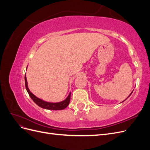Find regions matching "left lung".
Wrapping results in <instances>:
<instances>
[{
  "mask_svg": "<svg viewBox=\"0 0 150 150\" xmlns=\"http://www.w3.org/2000/svg\"><path fill=\"white\" fill-rule=\"evenodd\" d=\"M132 93H133V91H132V92H131V94H130V95H131V94H132ZM130 95H129V96H130ZM129 96H128V97H129Z\"/></svg>",
  "mask_w": 150,
  "mask_h": 150,
  "instance_id": "left-lung-1",
  "label": "left lung"
}]
</instances>
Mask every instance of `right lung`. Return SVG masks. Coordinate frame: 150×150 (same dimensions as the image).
<instances>
[{
  "label": "right lung",
  "mask_w": 150,
  "mask_h": 150,
  "mask_svg": "<svg viewBox=\"0 0 150 150\" xmlns=\"http://www.w3.org/2000/svg\"><path fill=\"white\" fill-rule=\"evenodd\" d=\"M25 88H26L27 91H28V93H29L31 99H33L34 102L36 104H38L39 106L41 107L44 109H47V110H64V109H65L68 105H69V102H70V99H71V93L65 100H64L62 102L49 103V102L42 101V99L37 98L30 91V90L29 89L28 86V81H27V79H26V75H25Z\"/></svg>",
  "instance_id": "add662e5"
}]
</instances>
